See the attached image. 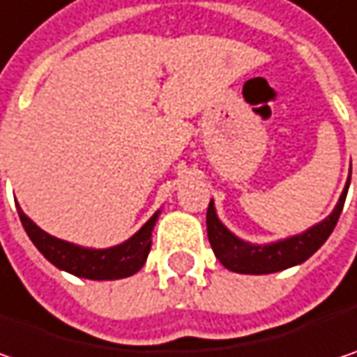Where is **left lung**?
<instances>
[{"instance_id": "8db88e82", "label": "left lung", "mask_w": 357, "mask_h": 357, "mask_svg": "<svg viewBox=\"0 0 357 357\" xmlns=\"http://www.w3.org/2000/svg\"><path fill=\"white\" fill-rule=\"evenodd\" d=\"M347 188H349V179H347L346 190L337 202V206L333 208V212L324 222L305 230L303 234H297V236H291V238H284V241L279 242H271V244H262V246L236 238L218 220L216 210H214V202H210L208 214H206V226H208V238H210L216 259L228 271L242 273V275H268V273H277V271H284L289 266L301 264L333 232L335 224L340 220V214L344 210Z\"/></svg>"}]
</instances>
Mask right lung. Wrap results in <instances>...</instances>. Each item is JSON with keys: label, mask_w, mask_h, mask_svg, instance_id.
I'll return each instance as SVG.
<instances>
[{"label": "right lung", "mask_w": 357, "mask_h": 357, "mask_svg": "<svg viewBox=\"0 0 357 357\" xmlns=\"http://www.w3.org/2000/svg\"><path fill=\"white\" fill-rule=\"evenodd\" d=\"M17 214L30 241L54 266L66 273H73L76 277L93 279V281H113V279H125V277L135 275L147 261V255L151 250V232L159 216V212H155L143 224L139 232H135L123 244L96 250V248H82L73 242H64L56 236H50L40 226H36L24 214L22 208H17Z\"/></svg>", "instance_id": "1"}]
</instances>
